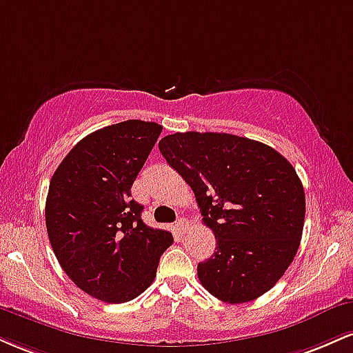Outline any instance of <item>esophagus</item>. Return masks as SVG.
I'll return each mask as SVG.
<instances>
[{
	"label": "esophagus",
	"instance_id": "1",
	"mask_svg": "<svg viewBox=\"0 0 353 353\" xmlns=\"http://www.w3.org/2000/svg\"><path fill=\"white\" fill-rule=\"evenodd\" d=\"M188 221H185V219H177V222H176V228H177V230H179V232H185V230H188Z\"/></svg>",
	"mask_w": 353,
	"mask_h": 353
}]
</instances>
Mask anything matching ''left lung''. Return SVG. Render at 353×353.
<instances>
[{
	"label": "left lung",
	"mask_w": 353,
	"mask_h": 353,
	"mask_svg": "<svg viewBox=\"0 0 353 353\" xmlns=\"http://www.w3.org/2000/svg\"><path fill=\"white\" fill-rule=\"evenodd\" d=\"M159 151L194 190L216 252L197 265L219 301L244 303L270 290L301 245L305 194L292 164L270 145L225 132H176Z\"/></svg>",
	"instance_id": "8db88e82"
}]
</instances>
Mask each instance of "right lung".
<instances>
[{
    "label": "right lung",
    "mask_w": 353,
    "mask_h": 353,
    "mask_svg": "<svg viewBox=\"0 0 353 353\" xmlns=\"http://www.w3.org/2000/svg\"><path fill=\"white\" fill-rule=\"evenodd\" d=\"M163 125L129 119L91 132L58 165L46 197L56 259L81 290L109 303L136 299L156 277L172 234L141 219L132 182Z\"/></svg>",
    "instance_id": "right-lung-1"
}]
</instances>
